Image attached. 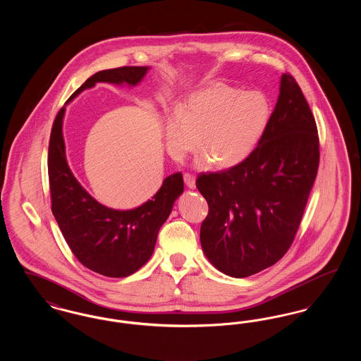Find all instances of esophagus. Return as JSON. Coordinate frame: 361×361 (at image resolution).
Masks as SVG:
<instances>
[{"label":"esophagus","mask_w":361,"mask_h":361,"mask_svg":"<svg viewBox=\"0 0 361 361\" xmlns=\"http://www.w3.org/2000/svg\"><path fill=\"white\" fill-rule=\"evenodd\" d=\"M184 181H185V184L188 185L189 188H195L196 187V177L193 174H190V173H185L184 174Z\"/></svg>","instance_id":"1"}]
</instances>
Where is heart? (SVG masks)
Listing matches in <instances>:
<instances>
[{
  "label": "heart",
  "instance_id": "1",
  "mask_svg": "<svg viewBox=\"0 0 361 361\" xmlns=\"http://www.w3.org/2000/svg\"><path fill=\"white\" fill-rule=\"evenodd\" d=\"M271 119V104L259 90L243 92L216 84L189 96L181 109L165 124V145L174 159L181 161L200 146L206 153L199 165L230 168L245 161L256 149Z\"/></svg>",
  "mask_w": 361,
  "mask_h": 361
}]
</instances>
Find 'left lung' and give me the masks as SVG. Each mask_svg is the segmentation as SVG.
Returning <instances> with one entry per match:
<instances>
[{
    "instance_id": "1",
    "label": "left lung",
    "mask_w": 361,
    "mask_h": 361,
    "mask_svg": "<svg viewBox=\"0 0 361 361\" xmlns=\"http://www.w3.org/2000/svg\"><path fill=\"white\" fill-rule=\"evenodd\" d=\"M319 165L314 115L291 74L257 147L222 172L200 173L196 187L208 203L200 227L203 252L231 277L272 267L293 242Z\"/></svg>"
}]
</instances>
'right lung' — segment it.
Segmentation results:
<instances>
[{"mask_svg":"<svg viewBox=\"0 0 361 361\" xmlns=\"http://www.w3.org/2000/svg\"><path fill=\"white\" fill-rule=\"evenodd\" d=\"M147 70L146 66H123L99 71L89 77L69 100L97 82L137 85ZM63 115L65 106L56 114L49 143L52 214L70 250L87 269L106 277L133 275L154 252L158 231L184 190L183 174L174 173L166 177L154 196L134 209L121 211L103 206L70 171L62 135Z\"/></svg>","mask_w":361,"mask_h":361,"instance_id":"right-lung-1","label":"right lung"}]
</instances>
